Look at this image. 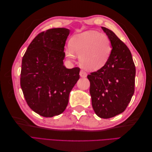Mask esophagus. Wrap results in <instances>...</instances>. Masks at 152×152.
I'll return each instance as SVG.
<instances>
[{
    "instance_id": "34e87169",
    "label": "esophagus",
    "mask_w": 152,
    "mask_h": 152,
    "mask_svg": "<svg viewBox=\"0 0 152 152\" xmlns=\"http://www.w3.org/2000/svg\"><path fill=\"white\" fill-rule=\"evenodd\" d=\"M87 73L86 72H84V70H80V76L81 77L85 78V77H87Z\"/></svg>"
}]
</instances>
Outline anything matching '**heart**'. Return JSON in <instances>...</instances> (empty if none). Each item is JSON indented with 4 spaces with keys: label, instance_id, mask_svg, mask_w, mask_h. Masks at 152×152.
Here are the masks:
<instances>
[{
    "label": "heart",
    "instance_id": "b5f03b06",
    "mask_svg": "<svg viewBox=\"0 0 152 152\" xmlns=\"http://www.w3.org/2000/svg\"><path fill=\"white\" fill-rule=\"evenodd\" d=\"M112 51L111 41L107 35L94 30H87L73 35L70 46L65 48V54L74 60L78 55L80 65L87 70L102 68Z\"/></svg>",
    "mask_w": 152,
    "mask_h": 152
}]
</instances>
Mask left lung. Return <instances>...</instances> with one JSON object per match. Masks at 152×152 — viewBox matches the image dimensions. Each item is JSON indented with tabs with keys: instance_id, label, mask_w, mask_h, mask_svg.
Returning <instances> with one entry per match:
<instances>
[{
	"instance_id": "left-lung-1",
	"label": "left lung",
	"mask_w": 152,
	"mask_h": 152,
	"mask_svg": "<svg viewBox=\"0 0 152 152\" xmlns=\"http://www.w3.org/2000/svg\"><path fill=\"white\" fill-rule=\"evenodd\" d=\"M111 41L112 51L107 63L87 75L95 113L103 118L122 113L134 93L136 68L130 50L113 32L102 27Z\"/></svg>"
}]
</instances>
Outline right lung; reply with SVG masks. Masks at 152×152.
Returning <instances> with one entry per match:
<instances>
[{"instance_id":"add662e5","label":"right lung","mask_w":152,"mask_h":152,"mask_svg":"<svg viewBox=\"0 0 152 152\" xmlns=\"http://www.w3.org/2000/svg\"><path fill=\"white\" fill-rule=\"evenodd\" d=\"M70 30L42 31L31 41L22 59L20 85L29 107L44 117L62 113L79 79L80 68L63 65L64 48Z\"/></svg>"}]
</instances>
